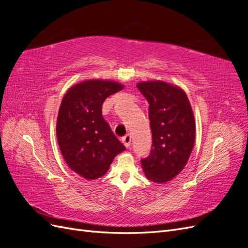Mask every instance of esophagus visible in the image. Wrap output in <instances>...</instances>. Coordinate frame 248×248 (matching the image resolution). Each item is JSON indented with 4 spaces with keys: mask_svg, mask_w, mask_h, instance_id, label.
<instances>
[{
    "mask_svg": "<svg viewBox=\"0 0 248 248\" xmlns=\"http://www.w3.org/2000/svg\"><path fill=\"white\" fill-rule=\"evenodd\" d=\"M122 141H123V144L125 145V147L129 148V146L131 145V136H130V134L128 133V134H126V136H124L122 138Z\"/></svg>",
    "mask_w": 248,
    "mask_h": 248,
    "instance_id": "1",
    "label": "esophagus"
}]
</instances>
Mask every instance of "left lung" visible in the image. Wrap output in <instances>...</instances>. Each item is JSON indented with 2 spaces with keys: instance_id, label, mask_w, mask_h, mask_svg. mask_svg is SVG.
<instances>
[{
  "instance_id": "8db88e82",
  "label": "left lung",
  "mask_w": 248,
  "mask_h": 248,
  "mask_svg": "<svg viewBox=\"0 0 248 248\" xmlns=\"http://www.w3.org/2000/svg\"><path fill=\"white\" fill-rule=\"evenodd\" d=\"M149 102L152 148L140 163L155 183L175 178L188 161L196 138L194 117L187 95L179 87L160 80L137 85Z\"/></svg>"
}]
</instances>
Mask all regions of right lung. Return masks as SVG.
Returning a JSON list of instances; mask_svg holds the SVG:
<instances>
[{
	"label": "right lung",
	"instance_id": "obj_1",
	"mask_svg": "<svg viewBox=\"0 0 248 248\" xmlns=\"http://www.w3.org/2000/svg\"><path fill=\"white\" fill-rule=\"evenodd\" d=\"M123 86L86 80L64 96L57 120V139L68 167L88 180L102 177L115 156L126 149L102 117V104Z\"/></svg>",
	"mask_w": 248,
	"mask_h": 248
}]
</instances>
